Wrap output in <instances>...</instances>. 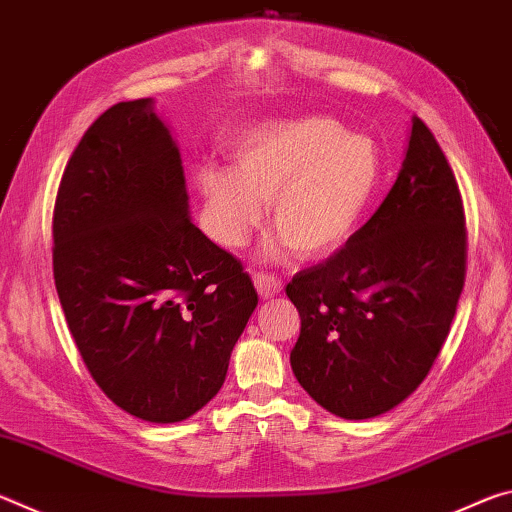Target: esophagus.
<instances>
[{"label": "esophagus", "instance_id": "34e87169", "mask_svg": "<svg viewBox=\"0 0 512 512\" xmlns=\"http://www.w3.org/2000/svg\"><path fill=\"white\" fill-rule=\"evenodd\" d=\"M255 289L259 293V298L268 300V298H275L277 293L282 291V282H280V277H275V275L257 273L255 275Z\"/></svg>", "mask_w": 512, "mask_h": 512}]
</instances>
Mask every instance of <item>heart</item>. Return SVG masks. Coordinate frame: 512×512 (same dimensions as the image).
<instances>
[{"label":"heart","mask_w":512,"mask_h":512,"mask_svg":"<svg viewBox=\"0 0 512 512\" xmlns=\"http://www.w3.org/2000/svg\"><path fill=\"white\" fill-rule=\"evenodd\" d=\"M235 167L205 164L198 187L214 237L244 246L271 201V223L300 257L323 259L363 228L381 185L379 146L329 117L273 119L235 144Z\"/></svg>","instance_id":"obj_1"}]
</instances>
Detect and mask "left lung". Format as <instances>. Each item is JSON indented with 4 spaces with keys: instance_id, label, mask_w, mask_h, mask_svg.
<instances>
[{
    "instance_id": "left-lung-1",
    "label": "left lung",
    "mask_w": 512,
    "mask_h": 512,
    "mask_svg": "<svg viewBox=\"0 0 512 512\" xmlns=\"http://www.w3.org/2000/svg\"><path fill=\"white\" fill-rule=\"evenodd\" d=\"M465 212L436 137L413 117L391 192L327 262L300 271L287 296L300 314L291 368L329 413L368 420L427 377L465 282Z\"/></svg>"
}]
</instances>
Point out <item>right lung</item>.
I'll use <instances>...</instances> for the list:
<instances>
[{"instance_id": "1", "label": "right lung", "mask_w": 512, "mask_h": 512, "mask_svg": "<svg viewBox=\"0 0 512 512\" xmlns=\"http://www.w3.org/2000/svg\"><path fill=\"white\" fill-rule=\"evenodd\" d=\"M54 280L85 366L119 409L183 422L221 391L257 291L192 223L180 149L153 99L115 103L69 158Z\"/></svg>"}]
</instances>
